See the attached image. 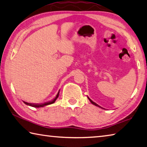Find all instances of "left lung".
<instances>
[{
    "instance_id": "left-lung-1",
    "label": "left lung",
    "mask_w": 147,
    "mask_h": 147,
    "mask_svg": "<svg viewBox=\"0 0 147 147\" xmlns=\"http://www.w3.org/2000/svg\"><path fill=\"white\" fill-rule=\"evenodd\" d=\"M87 98H88V99H89V101H90V103H91L92 104H93V105H96V106H97V107H100V108H101V109H104V108H103V107H100V105H98L97 103H96L95 102H94V101H92L91 100H90V98H89V97H88V96H87Z\"/></svg>"
}]
</instances>
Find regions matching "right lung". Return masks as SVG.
<instances>
[{
    "label": "right lung",
    "mask_w": 147,
    "mask_h": 147,
    "mask_svg": "<svg viewBox=\"0 0 147 147\" xmlns=\"http://www.w3.org/2000/svg\"><path fill=\"white\" fill-rule=\"evenodd\" d=\"M59 92H60V90H59V91H58V92L57 93V96H56V97L54 98V99L51 100V101H46V102L41 103H28V102H26V101H24V103L26 105L33 107H36V108L43 107H44V106H46V105H51V104L54 103L55 102V101L57 100V99L58 98V96H59Z\"/></svg>",
    "instance_id": "add662e5"
}]
</instances>
